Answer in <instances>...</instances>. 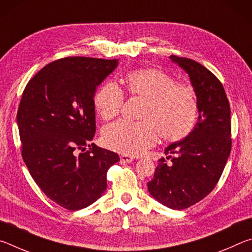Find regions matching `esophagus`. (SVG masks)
I'll list each match as a JSON object with an SVG mask.
<instances>
[{
	"mask_svg": "<svg viewBox=\"0 0 252 252\" xmlns=\"http://www.w3.org/2000/svg\"><path fill=\"white\" fill-rule=\"evenodd\" d=\"M120 159H121L122 163H130L131 161H133V157L127 156V155H122V156L120 157Z\"/></svg>",
	"mask_w": 252,
	"mask_h": 252,
	"instance_id": "obj_1",
	"label": "esophagus"
}]
</instances>
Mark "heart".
Returning a JSON list of instances; mask_svg holds the SVG:
<instances>
[{"label":"heart","instance_id":"1","mask_svg":"<svg viewBox=\"0 0 252 252\" xmlns=\"http://www.w3.org/2000/svg\"><path fill=\"white\" fill-rule=\"evenodd\" d=\"M126 90L143 99L141 121L120 120L104 127L102 139L108 148L125 155H139L157 142L158 135L167 141H179L192 131L198 102L192 87L176 83L171 75L158 69L132 71L125 78ZM123 93L114 83L97 90L94 105L103 120L120 113Z\"/></svg>","mask_w":252,"mask_h":252}]
</instances>
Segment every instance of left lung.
Wrapping results in <instances>:
<instances>
[{"instance_id":"1","label":"left lung","mask_w":252,"mask_h":252,"mask_svg":"<svg viewBox=\"0 0 252 252\" xmlns=\"http://www.w3.org/2000/svg\"><path fill=\"white\" fill-rule=\"evenodd\" d=\"M170 60L189 75L198 102V122L181 141L164 149L148 190L158 202L183 210L211 192L231 151L230 105L224 89L207 67L187 58Z\"/></svg>"}]
</instances>
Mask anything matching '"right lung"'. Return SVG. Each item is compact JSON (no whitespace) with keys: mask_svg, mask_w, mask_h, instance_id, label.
<instances>
[{"mask_svg":"<svg viewBox=\"0 0 252 252\" xmlns=\"http://www.w3.org/2000/svg\"><path fill=\"white\" fill-rule=\"evenodd\" d=\"M118 64V60L60 59L37 72L23 91L16 116L23 160L46 197L67 210L101 198L106 172L120 161L117 153L90 144L96 87Z\"/></svg>","mask_w":252,"mask_h":252,"instance_id":"1","label":"right lung"}]
</instances>
